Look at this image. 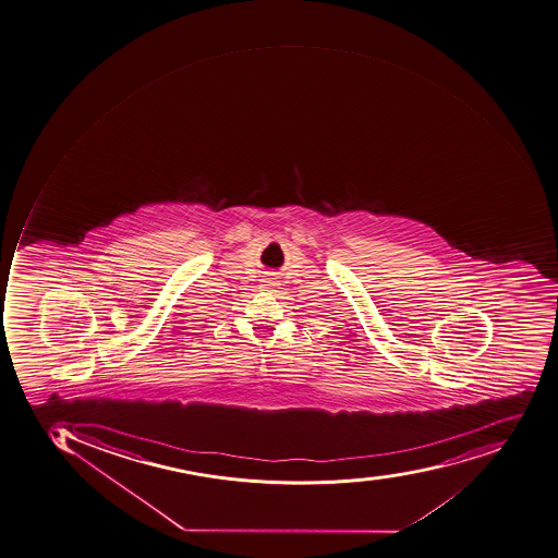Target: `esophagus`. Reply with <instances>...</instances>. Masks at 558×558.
<instances>
[{
	"instance_id": "obj_1",
	"label": "esophagus",
	"mask_w": 558,
	"mask_h": 558,
	"mask_svg": "<svg viewBox=\"0 0 558 558\" xmlns=\"http://www.w3.org/2000/svg\"><path fill=\"white\" fill-rule=\"evenodd\" d=\"M266 283H272V281L271 280H266Z\"/></svg>"
}]
</instances>
